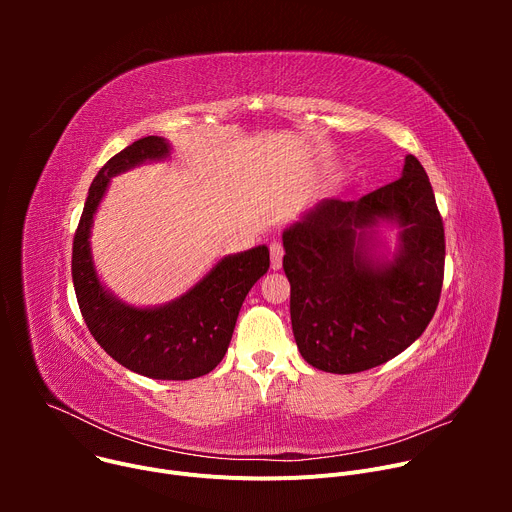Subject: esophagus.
Listing matches in <instances>:
<instances>
[{
    "label": "esophagus",
    "mask_w": 512,
    "mask_h": 512,
    "mask_svg": "<svg viewBox=\"0 0 512 512\" xmlns=\"http://www.w3.org/2000/svg\"><path fill=\"white\" fill-rule=\"evenodd\" d=\"M269 253H271V269H279L281 261H283V245L281 241H271L269 245Z\"/></svg>",
    "instance_id": "34e87169"
}]
</instances>
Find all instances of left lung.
<instances>
[{"label": "left lung", "mask_w": 512, "mask_h": 512, "mask_svg": "<svg viewBox=\"0 0 512 512\" xmlns=\"http://www.w3.org/2000/svg\"><path fill=\"white\" fill-rule=\"evenodd\" d=\"M397 224L400 247L379 260L372 229ZM283 271L296 344L324 373L369 371L411 346L444 283L446 239L429 178L415 156L399 180L358 200L326 198L283 231Z\"/></svg>", "instance_id": "obj_1"}]
</instances>
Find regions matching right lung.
Returning a JSON list of instances; mask_svg holds the SVG:
<instances>
[{
	"mask_svg": "<svg viewBox=\"0 0 512 512\" xmlns=\"http://www.w3.org/2000/svg\"><path fill=\"white\" fill-rule=\"evenodd\" d=\"M168 156L170 143L148 135L99 170L72 243V283L89 332L111 358L143 377L188 381L223 360L247 294L269 269V249L259 245L223 257L184 296L158 308H133L109 294L97 277L89 243L97 206L113 176Z\"/></svg>",
	"mask_w": 512,
	"mask_h": 512,
	"instance_id": "add662e5",
	"label": "right lung"
}]
</instances>
